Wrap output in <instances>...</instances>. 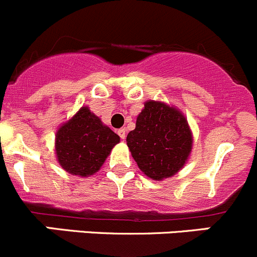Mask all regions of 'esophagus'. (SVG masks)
<instances>
[{"label": "esophagus", "mask_w": 257, "mask_h": 257, "mask_svg": "<svg viewBox=\"0 0 257 257\" xmlns=\"http://www.w3.org/2000/svg\"><path fill=\"white\" fill-rule=\"evenodd\" d=\"M117 134H118V136H120L122 140L126 139V128H123V127L120 128L117 131Z\"/></svg>", "instance_id": "1"}]
</instances>
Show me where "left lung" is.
<instances>
[{"label":"left lung","instance_id":"obj_1","mask_svg":"<svg viewBox=\"0 0 257 257\" xmlns=\"http://www.w3.org/2000/svg\"><path fill=\"white\" fill-rule=\"evenodd\" d=\"M126 142L139 169L150 179L162 181L186 165L194 136L186 116L179 108L149 100Z\"/></svg>","mask_w":257,"mask_h":257}]
</instances>
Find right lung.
Listing matches in <instances>:
<instances>
[{
    "mask_svg": "<svg viewBox=\"0 0 257 257\" xmlns=\"http://www.w3.org/2000/svg\"><path fill=\"white\" fill-rule=\"evenodd\" d=\"M118 142L120 136L82 106L56 132V159L68 174L88 177L101 169Z\"/></svg>",
    "mask_w": 257,
    "mask_h": 257,
    "instance_id": "1",
    "label": "right lung"
}]
</instances>
